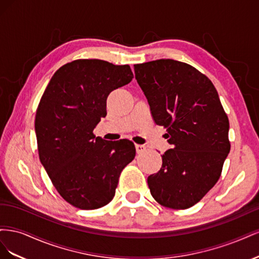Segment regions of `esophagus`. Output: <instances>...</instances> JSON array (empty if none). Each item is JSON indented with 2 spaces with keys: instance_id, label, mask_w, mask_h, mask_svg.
<instances>
[{
  "instance_id": "esophagus-1",
  "label": "esophagus",
  "mask_w": 259,
  "mask_h": 259,
  "mask_svg": "<svg viewBox=\"0 0 259 259\" xmlns=\"http://www.w3.org/2000/svg\"><path fill=\"white\" fill-rule=\"evenodd\" d=\"M135 148H136V151L137 153H140L146 150V146L145 145H135Z\"/></svg>"
}]
</instances>
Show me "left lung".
I'll use <instances>...</instances> for the list:
<instances>
[{"mask_svg":"<svg viewBox=\"0 0 259 259\" xmlns=\"http://www.w3.org/2000/svg\"><path fill=\"white\" fill-rule=\"evenodd\" d=\"M154 122L166 128L173 149L162 167L148 177L154 200L186 209L215 186L230 151L229 120L215 86L194 67L173 59L134 65Z\"/></svg>","mask_w":259,"mask_h":259,"instance_id":"obj_1","label":"left lung"}]
</instances>
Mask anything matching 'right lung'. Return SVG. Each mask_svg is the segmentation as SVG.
Wrapping results in <instances>:
<instances>
[{"mask_svg": "<svg viewBox=\"0 0 259 259\" xmlns=\"http://www.w3.org/2000/svg\"><path fill=\"white\" fill-rule=\"evenodd\" d=\"M128 65L77 59L60 67L45 89L35 114L38 156L58 193L81 209L107 205L122 169L135 158L127 139L108 142L93 134L107 114V97L128 84Z\"/></svg>", "mask_w": 259, "mask_h": 259, "instance_id": "right-lung-1", "label": "right lung"}]
</instances>
